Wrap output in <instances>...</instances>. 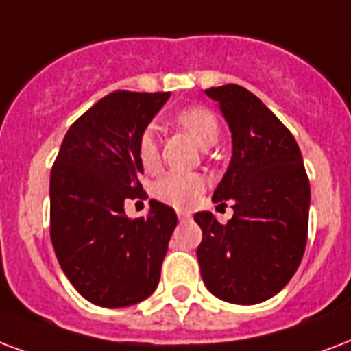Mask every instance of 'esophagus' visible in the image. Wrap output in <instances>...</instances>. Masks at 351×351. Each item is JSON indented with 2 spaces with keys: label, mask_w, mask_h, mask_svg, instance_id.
<instances>
[{
  "label": "esophagus",
  "mask_w": 351,
  "mask_h": 351,
  "mask_svg": "<svg viewBox=\"0 0 351 351\" xmlns=\"http://www.w3.org/2000/svg\"><path fill=\"white\" fill-rule=\"evenodd\" d=\"M178 219L180 221H189L191 219V211H178Z\"/></svg>",
  "instance_id": "34e87169"
}]
</instances>
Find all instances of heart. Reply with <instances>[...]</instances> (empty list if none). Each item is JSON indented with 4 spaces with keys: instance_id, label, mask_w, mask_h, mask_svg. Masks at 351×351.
Wrapping results in <instances>:
<instances>
[{
    "instance_id": "1",
    "label": "heart",
    "mask_w": 351,
    "mask_h": 351,
    "mask_svg": "<svg viewBox=\"0 0 351 351\" xmlns=\"http://www.w3.org/2000/svg\"><path fill=\"white\" fill-rule=\"evenodd\" d=\"M175 121L178 127L186 130L195 143L200 147H211L219 138V121L204 106H189L176 114ZM138 156L140 164L147 173H154L160 165V152L154 128H145L138 143ZM204 191V178L193 173H165L154 182L152 197L176 210H187L199 200Z\"/></svg>"
}]
</instances>
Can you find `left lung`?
I'll return each instance as SVG.
<instances>
[{
	"label": "left lung",
	"instance_id": "8db88e82",
	"mask_svg": "<svg viewBox=\"0 0 351 351\" xmlns=\"http://www.w3.org/2000/svg\"><path fill=\"white\" fill-rule=\"evenodd\" d=\"M206 95L232 132V160L213 202L232 200L234 217L221 224L210 211L195 213L200 274L217 298L252 306L280 293L298 269L311 189L293 134L252 92L224 84Z\"/></svg>",
	"mask_w": 351,
	"mask_h": 351
}]
</instances>
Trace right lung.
<instances>
[{"instance_id": "add662e5", "label": "right lung", "mask_w": 351, "mask_h": 351, "mask_svg": "<svg viewBox=\"0 0 351 351\" xmlns=\"http://www.w3.org/2000/svg\"><path fill=\"white\" fill-rule=\"evenodd\" d=\"M169 95L108 93L69 127L51 169V243L71 285L95 306H132L160 282L175 210L151 200L147 217L128 219L125 200L147 197L138 143Z\"/></svg>"}]
</instances>
